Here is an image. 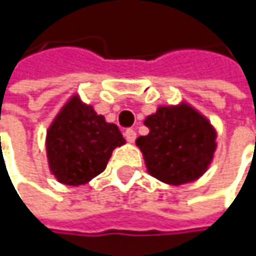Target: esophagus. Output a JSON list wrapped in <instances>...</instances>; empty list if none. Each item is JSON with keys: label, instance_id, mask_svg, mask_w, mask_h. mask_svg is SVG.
<instances>
[{"label": "esophagus", "instance_id": "obj_1", "mask_svg": "<svg viewBox=\"0 0 256 256\" xmlns=\"http://www.w3.org/2000/svg\"><path fill=\"white\" fill-rule=\"evenodd\" d=\"M124 136H126V139H128V142H134V139H136V132L133 130V128H128L126 132H124Z\"/></svg>", "mask_w": 256, "mask_h": 256}]
</instances>
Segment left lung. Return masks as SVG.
<instances>
[{
	"label": "left lung",
	"instance_id": "1",
	"mask_svg": "<svg viewBox=\"0 0 256 256\" xmlns=\"http://www.w3.org/2000/svg\"><path fill=\"white\" fill-rule=\"evenodd\" d=\"M146 136H139L150 175L170 185H182L200 178L212 162L216 133L212 124L186 104L160 106L146 117Z\"/></svg>",
	"mask_w": 256,
	"mask_h": 256
}]
</instances>
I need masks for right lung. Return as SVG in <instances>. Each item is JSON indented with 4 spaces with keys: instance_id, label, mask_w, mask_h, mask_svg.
<instances>
[{
    "instance_id": "add662e5",
    "label": "right lung",
    "mask_w": 256,
    "mask_h": 256,
    "mask_svg": "<svg viewBox=\"0 0 256 256\" xmlns=\"http://www.w3.org/2000/svg\"><path fill=\"white\" fill-rule=\"evenodd\" d=\"M124 142L116 124L72 96L47 132L50 170L62 184H87L105 170L112 151Z\"/></svg>"
}]
</instances>
